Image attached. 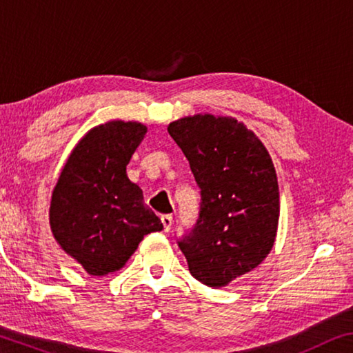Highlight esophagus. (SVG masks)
Masks as SVG:
<instances>
[{
	"instance_id": "1",
	"label": "esophagus",
	"mask_w": 353,
	"mask_h": 353,
	"mask_svg": "<svg viewBox=\"0 0 353 353\" xmlns=\"http://www.w3.org/2000/svg\"><path fill=\"white\" fill-rule=\"evenodd\" d=\"M160 219H162L163 230H165L166 233H168L170 230H171V227H172V216H171V214H165V216L160 217Z\"/></svg>"
}]
</instances>
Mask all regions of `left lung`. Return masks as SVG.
I'll use <instances>...</instances> for the list:
<instances>
[{
  "label": "left lung",
  "mask_w": 353,
  "mask_h": 353,
  "mask_svg": "<svg viewBox=\"0 0 353 353\" xmlns=\"http://www.w3.org/2000/svg\"><path fill=\"white\" fill-rule=\"evenodd\" d=\"M201 188L194 228L179 241L190 273L219 288L258 267L276 239L279 188L272 157L233 117L197 114L168 125Z\"/></svg>",
  "instance_id": "1"
}]
</instances>
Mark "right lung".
Segmentation results:
<instances>
[{
    "instance_id": "add662e5",
    "label": "right lung",
    "mask_w": 353,
    "mask_h": 353,
    "mask_svg": "<svg viewBox=\"0 0 353 353\" xmlns=\"http://www.w3.org/2000/svg\"><path fill=\"white\" fill-rule=\"evenodd\" d=\"M145 134L139 121L92 128L70 152L52 191L54 238L92 276L120 270L145 234L163 230L126 174Z\"/></svg>"
}]
</instances>
